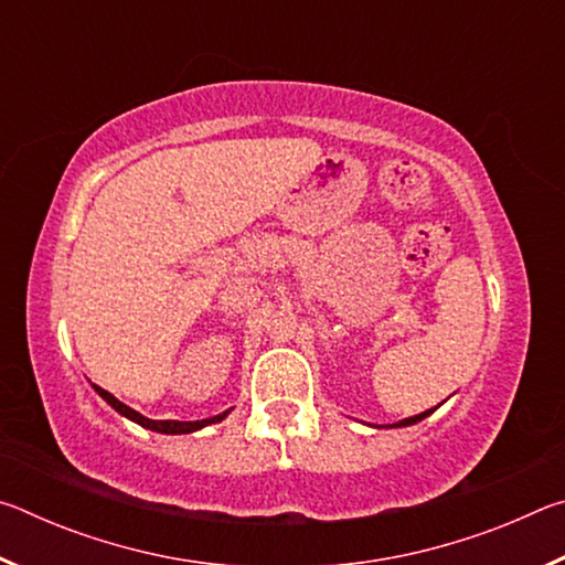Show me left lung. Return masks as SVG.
I'll return each instance as SVG.
<instances>
[{"instance_id": "obj_1", "label": "left lung", "mask_w": 565, "mask_h": 565, "mask_svg": "<svg viewBox=\"0 0 565 565\" xmlns=\"http://www.w3.org/2000/svg\"><path fill=\"white\" fill-rule=\"evenodd\" d=\"M438 408V406H436ZM436 408H428V411H424V414H418V416H408V418H404V420H396V424H388V426H374V428H404V426H414V424H418V420H424L426 416H431Z\"/></svg>"}]
</instances>
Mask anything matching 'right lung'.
<instances>
[{
    "mask_svg": "<svg viewBox=\"0 0 565 565\" xmlns=\"http://www.w3.org/2000/svg\"><path fill=\"white\" fill-rule=\"evenodd\" d=\"M94 386V384H92ZM94 391H97V394L107 401V404L117 411V414H121L124 418H129V420H134V424H139L141 428H149V431H157V434H169V436H177V434H194V431H202L204 426H212V424H218V420H224L228 414H232V408H226V411H222V414H216V416H212V418H202V420H154V418H147V416H141L139 411H134V408H129L127 404H121V401L114 396V394H109V391H104L102 386H94Z\"/></svg>",
    "mask_w": 565,
    "mask_h": 565,
    "instance_id": "right-lung-1",
    "label": "right lung"
}]
</instances>
